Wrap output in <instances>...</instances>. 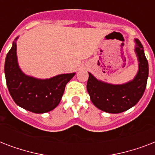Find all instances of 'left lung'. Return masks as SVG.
<instances>
[{"instance_id": "1", "label": "left lung", "mask_w": 155, "mask_h": 155, "mask_svg": "<svg viewBox=\"0 0 155 155\" xmlns=\"http://www.w3.org/2000/svg\"><path fill=\"white\" fill-rule=\"evenodd\" d=\"M139 62V70L132 81L120 85H113L97 80L91 73L87 83V90L91 101L97 108L109 113H120L134 106L142 98L147 87L149 66L143 46L135 39Z\"/></svg>"}]
</instances>
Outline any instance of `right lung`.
<instances>
[{
	"label": "right lung",
	"instance_id": "obj_1",
	"mask_svg": "<svg viewBox=\"0 0 155 155\" xmlns=\"http://www.w3.org/2000/svg\"><path fill=\"white\" fill-rule=\"evenodd\" d=\"M16 51L17 45L13 42L5 62L6 84L13 100L18 106L32 113H44L53 110L60 102L66 84L75 73L62 74L49 80L25 75L18 67Z\"/></svg>",
	"mask_w": 155,
	"mask_h": 155
}]
</instances>
